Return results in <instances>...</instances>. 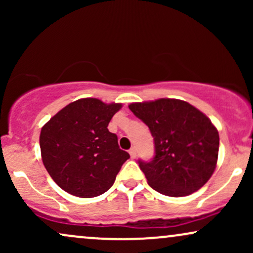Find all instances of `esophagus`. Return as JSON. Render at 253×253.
<instances>
[{
  "label": "esophagus",
  "instance_id": "esophagus-1",
  "mask_svg": "<svg viewBox=\"0 0 253 253\" xmlns=\"http://www.w3.org/2000/svg\"><path fill=\"white\" fill-rule=\"evenodd\" d=\"M129 155H130V158H135V157H136L135 147H132V149L129 150Z\"/></svg>",
  "mask_w": 253,
  "mask_h": 253
}]
</instances>
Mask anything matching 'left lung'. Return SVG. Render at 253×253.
I'll list each match as a JSON object with an SVG mask.
<instances>
[{"instance_id":"8db88e82","label":"left lung","mask_w":253,"mask_h":253,"mask_svg":"<svg viewBox=\"0 0 253 253\" xmlns=\"http://www.w3.org/2000/svg\"><path fill=\"white\" fill-rule=\"evenodd\" d=\"M128 108L155 140L152 161L138 162L150 187L172 197L203 187L215 170L219 153V133L210 119L175 98L130 103Z\"/></svg>"}]
</instances>
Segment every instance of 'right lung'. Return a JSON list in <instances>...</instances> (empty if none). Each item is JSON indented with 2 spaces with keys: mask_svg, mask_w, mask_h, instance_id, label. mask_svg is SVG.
<instances>
[{
  "mask_svg": "<svg viewBox=\"0 0 253 253\" xmlns=\"http://www.w3.org/2000/svg\"><path fill=\"white\" fill-rule=\"evenodd\" d=\"M121 103L81 98L64 107L40 133L42 163L54 182L77 197H95L114 184L129 155L108 124Z\"/></svg>",
  "mask_w": 253,
  "mask_h": 253,
  "instance_id": "right-lung-1",
  "label": "right lung"
}]
</instances>
